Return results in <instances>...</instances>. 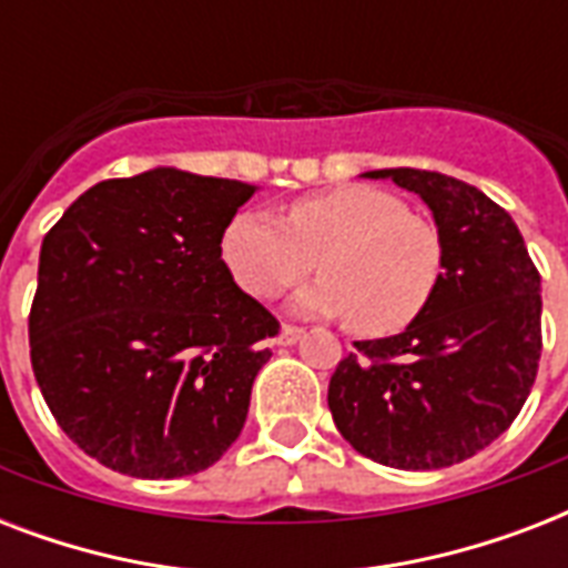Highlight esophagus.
<instances>
[{"label": "esophagus", "instance_id": "esophagus-1", "mask_svg": "<svg viewBox=\"0 0 568 568\" xmlns=\"http://www.w3.org/2000/svg\"><path fill=\"white\" fill-rule=\"evenodd\" d=\"M303 338L301 327H283L280 329V336H276V345H297Z\"/></svg>", "mask_w": 568, "mask_h": 568}]
</instances>
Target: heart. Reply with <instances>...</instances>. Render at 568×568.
Segmentation results:
<instances>
[{"mask_svg":"<svg viewBox=\"0 0 568 568\" xmlns=\"http://www.w3.org/2000/svg\"><path fill=\"white\" fill-rule=\"evenodd\" d=\"M221 256L253 297L285 292L318 262L324 276L288 306L297 315H347L368 336L413 324L442 276L439 230L377 185L301 196L285 223L256 209L239 212L223 230Z\"/></svg>","mask_w":568,"mask_h":568,"instance_id":"obj_1","label":"heart"}]
</instances>
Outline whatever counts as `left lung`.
Returning a JSON list of instances; mask_svg holds the SVG:
<instances>
[{"instance_id": "left-lung-1", "label": "left lung", "mask_w": 568, "mask_h": 568, "mask_svg": "<svg viewBox=\"0 0 568 568\" xmlns=\"http://www.w3.org/2000/svg\"><path fill=\"white\" fill-rule=\"evenodd\" d=\"M418 194L442 239V276L397 336L356 342L329 377L338 433L374 463L427 471L495 442L537 379L542 297L519 226L475 185L436 171L363 173Z\"/></svg>"}]
</instances>
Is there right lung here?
Masks as SVG:
<instances>
[{
  "label": "right lung",
  "instance_id": "right-lung-1",
  "mask_svg": "<svg viewBox=\"0 0 568 568\" xmlns=\"http://www.w3.org/2000/svg\"><path fill=\"white\" fill-rule=\"evenodd\" d=\"M253 194L153 168L97 182L47 232L31 368L61 430L102 466L171 480L239 439L280 329L221 258L223 230Z\"/></svg>",
  "mask_w": 568,
  "mask_h": 568
}]
</instances>
